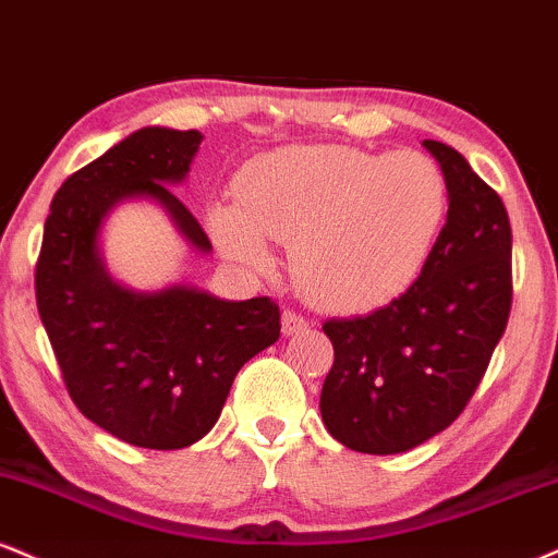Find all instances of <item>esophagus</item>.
Returning <instances> with one entry per match:
<instances>
[{
	"mask_svg": "<svg viewBox=\"0 0 558 558\" xmlns=\"http://www.w3.org/2000/svg\"><path fill=\"white\" fill-rule=\"evenodd\" d=\"M306 327H308V322H306V317H301L299 312H293V308L283 312V332L288 335V338H291V335L304 332Z\"/></svg>",
	"mask_w": 558,
	"mask_h": 558,
	"instance_id": "obj_1",
	"label": "esophagus"
}]
</instances>
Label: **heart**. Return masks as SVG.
I'll return each mask as SVG.
<instances>
[{"mask_svg": "<svg viewBox=\"0 0 558 558\" xmlns=\"http://www.w3.org/2000/svg\"><path fill=\"white\" fill-rule=\"evenodd\" d=\"M447 210L445 171L426 153L293 145L244 166L236 205H213L210 231L254 270L272 267L267 239L293 244V275L314 306L366 312L421 278Z\"/></svg>", "mask_w": 558, "mask_h": 558, "instance_id": "obj_1", "label": "heart"}]
</instances>
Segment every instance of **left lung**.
<instances>
[{
  "label": "left lung",
  "instance_id": "1",
  "mask_svg": "<svg viewBox=\"0 0 558 558\" xmlns=\"http://www.w3.org/2000/svg\"><path fill=\"white\" fill-rule=\"evenodd\" d=\"M424 147L449 190L426 270L377 312L322 325L335 348L322 421L355 452H408L445 432L473 398L512 306L505 203L454 147L436 140Z\"/></svg>",
  "mask_w": 558,
  "mask_h": 558
}]
</instances>
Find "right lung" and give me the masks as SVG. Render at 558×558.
Returning <instances> with one entry per match:
<instances>
[{
    "label": "right lung",
    "instance_id": "add662e5",
    "mask_svg": "<svg viewBox=\"0 0 558 558\" xmlns=\"http://www.w3.org/2000/svg\"><path fill=\"white\" fill-rule=\"evenodd\" d=\"M203 145L197 130L145 126L64 181L44 226L38 314L70 398L93 424L145 449H181L220 418L246 361L280 338L267 296L226 301L190 283L134 291L106 267L100 233L119 205L156 203L194 252L213 244L171 186Z\"/></svg>",
    "mask_w": 558,
    "mask_h": 558
}]
</instances>
